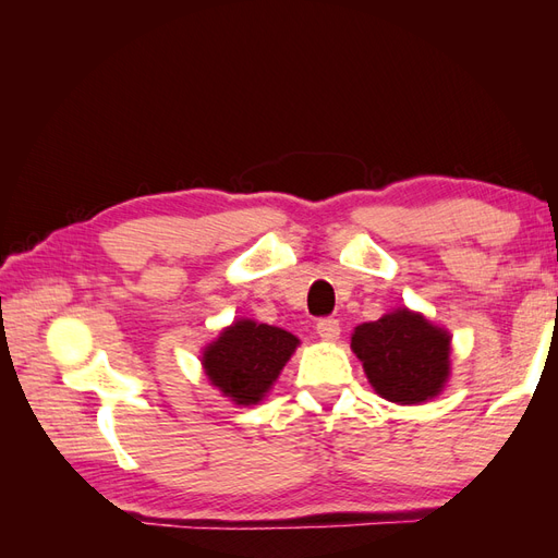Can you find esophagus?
Here are the masks:
<instances>
[{
  "mask_svg": "<svg viewBox=\"0 0 558 558\" xmlns=\"http://www.w3.org/2000/svg\"><path fill=\"white\" fill-rule=\"evenodd\" d=\"M316 332H318L320 340L332 342V340H337V337H340V320H337V318H318L316 320Z\"/></svg>",
  "mask_w": 558,
  "mask_h": 558,
  "instance_id": "esophagus-1",
  "label": "esophagus"
}]
</instances>
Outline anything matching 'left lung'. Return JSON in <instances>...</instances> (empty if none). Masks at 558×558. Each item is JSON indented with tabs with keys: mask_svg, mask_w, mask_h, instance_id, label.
I'll return each mask as SVG.
<instances>
[{
	"mask_svg": "<svg viewBox=\"0 0 558 558\" xmlns=\"http://www.w3.org/2000/svg\"><path fill=\"white\" fill-rule=\"evenodd\" d=\"M375 391L400 404L424 402L442 391L449 377V335L408 310L363 324L351 335Z\"/></svg>",
	"mask_w": 558,
	"mask_h": 558,
	"instance_id": "left-lung-1",
	"label": "left lung"
}]
</instances>
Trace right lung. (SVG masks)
<instances>
[{
	"instance_id": "add662e5",
	"label": "right lung",
	"mask_w": 558,
	"mask_h": 558,
	"mask_svg": "<svg viewBox=\"0 0 558 558\" xmlns=\"http://www.w3.org/2000/svg\"><path fill=\"white\" fill-rule=\"evenodd\" d=\"M298 347V337L281 328L238 320L205 351V369L214 386L238 404L258 402L279 377Z\"/></svg>"
}]
</instances>
